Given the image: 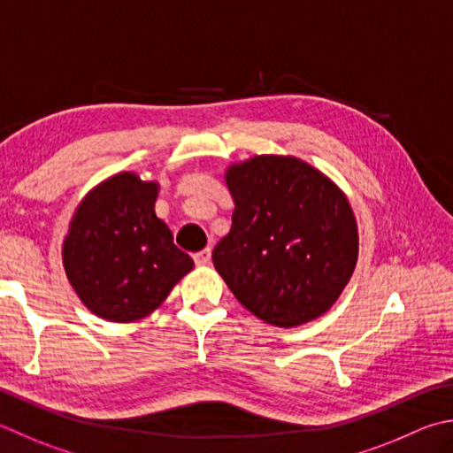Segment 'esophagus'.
<instances>
[{"label":"esophagus","mask_w":453,"mask_h":453,"mask_svg":"<svg viewBox=\"0 0 453 453\" xmlns=\"http://www.w3.org/2000/svg\"><path fill=\"white\" fill-rule=\"evenodd\" d=\"M210 257H211V251L206 247V250L194 253V263L200 265V267H203V265L210 263Z\"/></svg>","instance_id":"esophagus-1"}]
</instances>
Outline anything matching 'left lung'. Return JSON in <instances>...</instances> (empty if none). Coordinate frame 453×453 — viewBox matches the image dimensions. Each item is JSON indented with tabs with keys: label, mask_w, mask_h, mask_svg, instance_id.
I'll list each match as a JSON object with an SVG mask.
<instances>
[{
	"label": "left lung",
	"mask_w": 453,
	"mask_h": 453,
	"mask_svg": "<svg viewBox=\"0 0 453 453\" xmlns=\"http://www.w3.org/2000/svg\"><path fill=\"white\" fill-rule=\"evenodd\" d=\"M232 229L214 267L263 322L292 327L332 308L357 263V224L345 194L296 157L257 155L232 165Z\"/></svg>",
	"instance_id": "1"
}]
</instances>
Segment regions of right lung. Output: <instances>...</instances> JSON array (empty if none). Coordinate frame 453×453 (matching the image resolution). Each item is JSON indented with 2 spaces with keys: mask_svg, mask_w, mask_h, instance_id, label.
Wrapping results in <instances>:
<instances>
[{
  "mask_svg": "<svg viewBox=\"0 0 453 453\" xmlns=\"http://www.w3.org/2000/svg\"><path fill=\"white\" fill-rule=\"evenodd\" d=\"M157 182L119 173L80 202L62 245L80 300L110 322H133L161 306L194 261L155 214Z\"/></svg>",
  "mask_w": 453,
  "mask_h": 453,
  "instance_id": "add662e5",
  "label": "right lung"
}]
</instances>
